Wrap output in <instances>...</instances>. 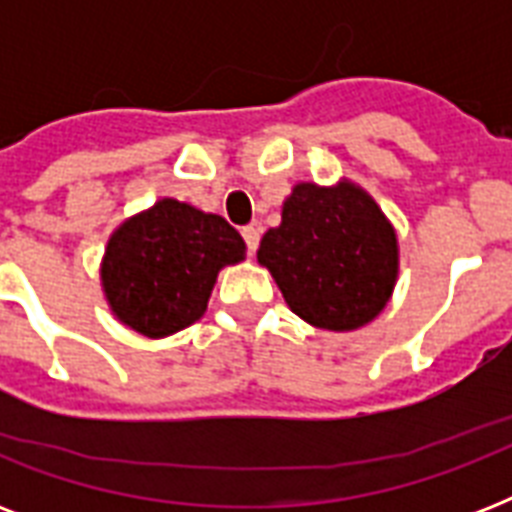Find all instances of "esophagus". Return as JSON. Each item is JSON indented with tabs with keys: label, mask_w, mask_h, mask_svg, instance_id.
<instances>
[{
	"label": "esophagus",
	"mask_w": 512,
	"mask_h": 512,
	"mask_svg": "<svg viewBox=\"0 0 512 512\" xmlns=\"http://www.w3.org/2000/svg\"><path fill=\"white\" fill-rule=\"evenodd\" d=\"M241 236H244V244H247L249 255H255L257 244H260V228H257V225H247V228H241Z\"/></svg>",
	"instance_id": "obj_1"
}]
</instances>
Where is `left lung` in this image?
<instances>
[{
	"instance_id": "left-lung-1",
	"label": "left lung",
	"mask_w": 512,
	"mask_h": 512,
	"mask_svg": "<svg viewBox=\"0 0 512 512\" xmlns=\"http://www.w3.org/2000/svg\"><path fill=\"white\" fill-rule=\"evenodd\" d=\"M300 319L350 332L388 305L398 279V241L377 201L350 180L297 183L257 249Z\"/></svg>"
}]
</instances>
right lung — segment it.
Masks as SVG:
<instances>
[{
	"label": "right lung",
	"mask_w": 512,
	"mask_h": 512,
	"mask_svg": "<svg viewBox=\"0 0 512 512\" xmlns=\"http://www.w3.org/2000/svg\"><path fill=\"white\" fill-rule=\"evenodd\" d=\"M244 255L247 244L225 217L159 199L111 233L100 281L116 319L159 340L199 321L217 273Z\"/></svg>",
	"instance_id": "1"
}]
</instances>
